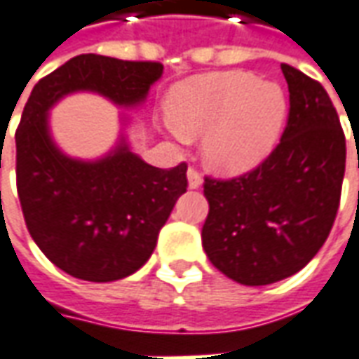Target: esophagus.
Here are the masks:
<instances>
[{
    "instance_id": "obj_1",
    "label": "esophagus",
    "mask_w": 359,
    "mask_h": 359,
    "mask_svg": "<svg viewBox=\"0 0 359 359\" xmlns=\"http://www.w3.org/2000/svg\"><path fill=\"white\" fill-rule=\"evenodd\" d=\"M187 177H188V188H192V190H196V188L202 187V182H203L202 175L196 171L194 167H190V169H188Z\"/></svg>"
}]
</instances>
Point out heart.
Returning <instances> with one entry per match:
<instances>
[{"label":"heart","instance_id":"obj_1","mask_svg":"<svg viewBox=\"0 0 359 359\" xmlns=\"http://www.w3.org/2000/svg\"><path fill=\"white\" fill-rule=\"evenodd\" d=\"M286 95L250 73H215L180 82L167 95L171 133L203 134V157L221 172H244L269 156L286 117Z\"/></svg>","mask_w":359,"mask_h":359}]
</instances>
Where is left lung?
<instances>
[{
    "label": "left lung",
    "mask_w": 359,
    "mask_h": 359,
    "mask_svg": "<svg viewBox=\"0 0 359 359\" xmlns=\"http://www.w3.org/2000/svg\"><path fill=\"white\" fill-rule=\"evenodd\" d=\"M280 69L290 109L277 148L242 177L203 182V250L223 275L246 286L283 280L311 262L331 233L346 167L329 94L298 69Z\"/></svg>",
    "instance_id": "left-lung-1"
}]
</instances>
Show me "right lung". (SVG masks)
I'll use <instances>...</instances> for the list:
<instances>
[{"instance_id": "right-lung-1", "label": "right lung", "mask_w": 359, "mask_h": 359, "mask_svg": "<svg viewBox=\"0 0 359 359\" xmlns=\"http://www.w3.org/2000/svg\"><path fill=\"white\" fill-rule=\"evenodd\" d=\"M161 74V63L84 53L30 92L15 134L17 192L30 236L71 277L111 283L140 269L187 192V163L172 169L146 163L125 134L100 159L67 156L51 136L50 109L74 92H94L133 109ZM121 121L128 125L125 115Z\"/></svg>"}]
</instances>
